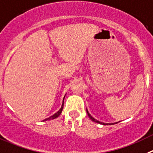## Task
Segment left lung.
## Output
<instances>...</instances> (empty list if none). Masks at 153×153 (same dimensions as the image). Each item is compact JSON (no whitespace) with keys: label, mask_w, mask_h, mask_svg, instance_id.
<instances>
[{"label":"left lung","mask_w":153,"mask_h":153,"mask_svg":"<svg viewBox=\"0 0 153 153\" xmlns=\"http://www.w3.org/2000/svg\"><path fill=\"white\" fill-rule=\"evenodd\" d=\"M87 114H88V115L89 118H90V119L92 121H94V122H95V123H100V124L106 125V123H101V122H100V121L97 120H95V119H94V117H92L91 116V114H89V113H88V110H87ZM112 124H114V123H112Z\"/></svg>","instance_id":"left-lung-1"}]
</instances>
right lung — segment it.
Here are the masks:
<instances>
[{
	"label": "right lung",
	"mask_w": 153,
	"mask_h": 153,
	"mask_svg": "<svg viewBox=\"0 0 153 153\" xmlns=\"http://www.w3.org/2000/svg\"><path fill=\"white\" fill-rule=\"evenodd\" d=\"M64 98H65V97H64ZM63 106H64V99H63V103H62V107H61V108H60V110H59V111H58L57 113H56V114H55L54 115H53V116H51L50 117L47 118V119L44 120H53V119H55V118L58 117L59 116L60 114H61L62 111V109H63ZM44 120H43V121H44Z\"/></svg>",
	"instance_id": "obj_1"
}]
</instances>
